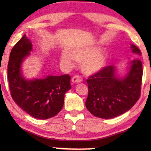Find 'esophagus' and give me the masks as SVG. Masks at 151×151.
Segmentation results:
<instances>
[{"label":"esophagus","mask_w":151,"mask_h":151,"mask_svg":"<svg viewBox=\"0 0 151 151\" xmlns=\"http://www.w3.org/2000/svg\"><path fill=\"white\" fill-rule=\"evenodd\" d=\"M72 80L74 83H79L82 81V78L79 75H74V77H72Z\"/></svg>","instance_id":"obj_1"}]
</instances>
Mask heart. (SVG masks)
I'll use <instances>...</instances> for the list:
<instances>
[{
  "label": "heart",
  "mask_w": 151,
  "mask_h": 151,
  "mask_svg": "<svg viewBox=\"0 0 151 151\" xmlns=\"http://www.w3.org/2000/svg\"><path fill=\"white\" fill-rule=\"evenodd\" d=\"M97 51V48L86 47L75 49L72 54L65 52L62 54L61 60L69 67L73 65L74 59L77 62H81V71L86 74H92L102 69L106 62L105 53Z\"/></svg>",
  "instance_id": "obj_1"
}]
</instances>
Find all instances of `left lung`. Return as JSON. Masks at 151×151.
Instances as JSON below:
<instances>
[{
	"label": "left lung",
	"mask_w": 151,
	"mask_h": 151,
	"mask_svg": "<svg viewBox=\"0 0 151 151\" xmlns=\"http://www.w3.org/2000/svg\"><path fill=\"white\" fill-rule=\"evenodd\" d=\"M132 52L141 55V50L131 45ZM143 77L142 62L138 58L131 62L129 74L124 79L115 74L114 66L104 67L86 79L88 111L101 119H112L129 111L139 99Z\"/></svg>",
	"instance_id": "left-lung-1"
}]
</instances>
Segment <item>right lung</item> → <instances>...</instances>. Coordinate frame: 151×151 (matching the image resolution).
<instances>
[{
    "label": "right lung",
    "mask_w": 151,
    "mask_h": 151,
    "mask_svg": "<svg viewBox=\"0 0 151 151\" xmlns=\"http://www.w3.org/2000/svg\"><path fill=\"white\" fill-rule=\"evenodd\" d=\"M32 50V43L25 35L12 49L8 65L10 95L15 103L31 116L47 119L56 116L64 104L65 94L71 88L70 76H48L43 79L26 80L20 66Z\"/></svg>",
    "instance_id": "1"
}]
</instances>
